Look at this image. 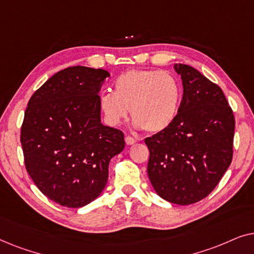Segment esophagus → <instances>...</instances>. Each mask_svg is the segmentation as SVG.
Returning a JSON list of instances; mask_svg holds the SVG:
<instances>
[{
    "label": "esophagus",
    "instance_id": "obj_1",
    "mask_svg": "<svg viewBox=\"0 0 254 254\" xmlns=\"http://www.w3.org/2000/svg\"><path fill=\"white\" fill-rule=\"evenodd\" d=\"M125 141H126V143L128 145H133L135 142H136V141H135V138H133L131 136H126V137H125Z\"/></svg>",
    "mask_w": 254,
    "mask_h": 254
}]
</instances>
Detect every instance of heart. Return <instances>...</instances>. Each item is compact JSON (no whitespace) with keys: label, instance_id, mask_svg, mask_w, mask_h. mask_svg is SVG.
<instances>
[{"label":"heart","instance_id":"1","mask_svg":"<svg viewBox=\"0 0 254 254\" xmlns=\"http://www.w3.org/2000/svg\"><path fill=\"white\" fill-rule=\"evenodd\" d=\"M180 99L182 88L170 72L135 69L118 76L113 92H102L99 106L110 126H119L130 110L135 127L158 133L175 121Z\"/></svg>","mask_w":254,"mask_h":254}]
</instances>
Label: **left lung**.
<instances>
[{"instance_id":"left-lung-1","label":"left lung","mask_w":254,"mask_h":254,"mask_svg":"<svg viewBox=\"0 0 254 254\" xmlns=\"http://www.w3.org/2000/svg\"><path fill=\"white\" fill-rule=\"evenodd\" d=\"M184 95L176 119L144 140L148 177L169 202L195 203L220 182L232 161L235 118L220 86L187 64H176Z\"/></svg>"}]
</instances>
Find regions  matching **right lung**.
Instances as JSON below:
<instances>
[{
    "mask_svg": "<svg viewBox=\"0 0 254 254\" xmlns=\"http://www.w3.org/2000/svg\"><path fill=\"white\" fill-rule=\"evenodd\" d=\"M110 72L83 65L48 78L27 104L20 130L26 171L48 199L68 208L98 197L124 133L104 126L99 90Z\"/></svg>",
    "mask_w": 254,
    "mask_h": 254,
    "instance_id": "right-lung-1",
    "label": "right lung"
}]
</instances>
